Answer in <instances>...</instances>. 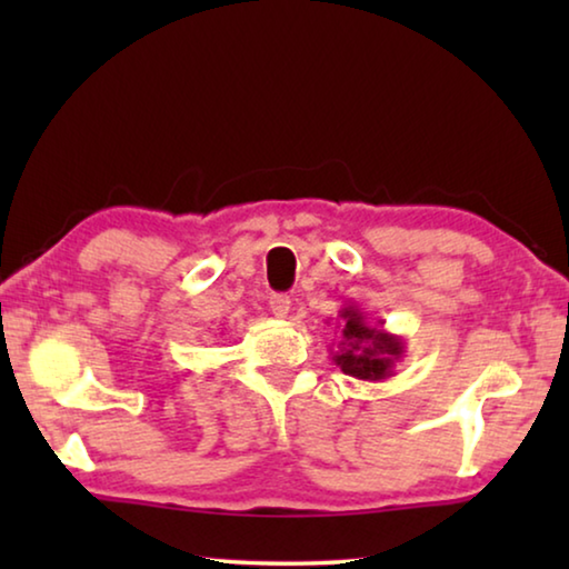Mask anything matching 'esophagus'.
Segmentation results:
<instances>
[{
	"label": "esophagus",
	"instance_id": "1",
	"mask_svg": "<svg viewBox=\"0 0 569 569\" xmlns=\"http://www.w3.org/2000/svg\"><path fill=\"white\" fill-rule=\"evenodd\" d=\"M268 306H271V311L273 316H278V319H286V316L291 313V298L283 293H273L268 298Z\"/></svg>",
	"mask_w": 569,
	"mask_h": 569
}]
</instances>
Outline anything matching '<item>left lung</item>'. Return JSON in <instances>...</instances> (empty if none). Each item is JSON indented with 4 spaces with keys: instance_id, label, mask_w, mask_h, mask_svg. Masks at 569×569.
<instances>
[{
    "instance_id": "left-lung-1",
    "label": "left lung",
    "mask_w": 569,
    "mask_h": 569,
    "mask_svg": "<svg viewBox=\"0 0 569 569\" xmlns=\"http://www.w3.org/2000/svg\"><path fill=\"white\" fill-rule=\"evenodd\" d=\"M331 359L343 373L361 381H383L393 377L397 361L403 359V339L389 333L379 321L371 326L356 303L339 311V343Z\"/></svg>"
}]
</instances>
